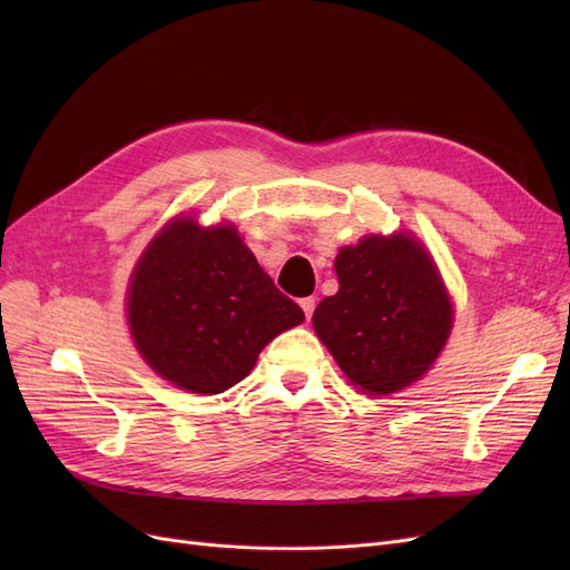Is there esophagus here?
<instances>
[{"label":"esophagus","mask_w":570,"mask_h":570,"mask_svg":"<svg viewBox=\"0 0 570 570\" xmlns=\"http://www.w3.org/2000/svg\"><path fill=\"white\" fill-rule=\"evenodd\" d=\"M299 306H302V312H304V316L312 321V316H314V308H316V297H304V299H299Z\"/></svg>","instance_id":"obj_1"}]
</instances>
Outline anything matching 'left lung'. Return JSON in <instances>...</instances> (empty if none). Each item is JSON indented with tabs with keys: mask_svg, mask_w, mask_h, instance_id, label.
Masks as SVG:
<instances>
[{
	"mask_svg": "<svg viewBox=\"0 0 570 570\" xmlns=\"http://www.w3.org/2000/svg\"><path fill=\"white\" fill-rule=\"evenodd\" d=\"M337 295L314 312L318 340L352 385L390 394L416 383L452 333L440 271L409 233L366 235L335 258Z\"/></svg>",
	"mask_w": 570,
	"mask_h": 570,
	"instance_id": "1",
	"label": "left lung"
}]
</instances>
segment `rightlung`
<instances>
[{
	"label": "right lung",
	"mask_w": 570,
	"mask_h": 570,
	"mask_svg": "<svg viewBox=\"0 0 570 570\" xmlns=\"http://www.w3.org/2000/svg\"><path fill=\"white\" fill-rule=\"evenodd\" d=\"M302 321L299 304L273 285L230 223L170 220L128 287L137 352L164 381L195 394L237 385L266 344Z\"/></svg>",
	"instance_id": "right-lung-1"
}]
</instances>
